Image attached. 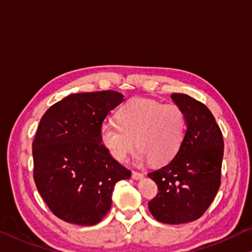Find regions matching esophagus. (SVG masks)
I'll return each mask as SVG.
<instances>
[{"label":"esophagus","instance_id":"obj_1","mask_svg":"<svg viewBox=\"0 0 252 252\" xmlns=\"http://www.w3.org/2000/svg\"><path fill=\"white\" fill-rule=\"evenodd\" d=\"M143 177H144V173H143V172H138V171L131 172V178H133V179H135V180L141 179V178H143Z\"/></svg>","mask_w":252,"mask_h":252}]
</instances>
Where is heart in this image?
I'll use <instances>...</instances> for the list:
<instances>
[{"label":"heart","mask_w":252,"mask_h":252,"mask_svg":"<svg viewBox=\"0 0 252 252\" xmlns=\"http://www.w3.org/2000/svg\"><path fill=\"white\" fill-rule=\"evenodd\" d=\"M117 123L104 122L100 139L117 161H125L136 148L138 160L153 164L169 162L183 145L186 134V116L175 103L135 98L118 110Z\"/></svg>","instance_id":"1"}]
</instances>
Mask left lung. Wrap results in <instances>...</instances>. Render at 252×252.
Listing matches in <instances>:
<instances>
[{"mask_svg":"<svg viewBox=\"0 0 252 252\" xmlns=\"http://www.w3.org/2000/svg\"><path fill=\"white\" fill-rule=\"evenodd\" d=\"M171 99L184 110L187 127L175 158L148 175L158 189L149 210L158 222L183 224L199 219L214 200L220 185L224 142L204 103L183 94H173Z\"/></svg>","mask_w":252,"mask_h":252,"instance_id":"left-lung-1","label":"left lung"}]
</instances>
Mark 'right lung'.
Wrapping results in <instances>:
<instances>
[{
    "label": "right lung",
    "mask_w": 252,
    "mask_h": 252,
    "mask_svg": "<svg viewBox=\"0 0 252 252\" xmlns=\"http://www.w3.org/2000/svg\"><path fill=\"white\" fill-rule=\"evenodd\" d=\"M124 101L117 91L69 94L40 119L32 143L33 179L42 199L57 218L77 225H94L111 206L116 183L129 179L110 156L100 128Z\"/></svg>",
    "instance_id": "right-lung-1"
}]
</instances>
